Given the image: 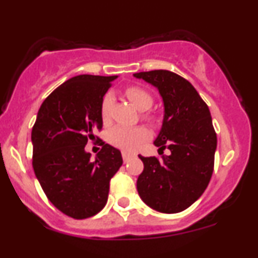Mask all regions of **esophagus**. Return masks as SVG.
Wrapping results in <instances>:
<instances>
[{"mask_svg": "<svg viewBox=\"0 0 258 258\" xmlns=\"http://www.w3.org/2000/svg\"><path fill=\"white\" fill-rule=\"evenodd\" d=\"M132 158V155L131 154H127L126 152H123L122 153V159H123V162H128L130 161V159Z\"/></svg>", "mask_w": 258, "mask_h": 258, "instance_id": "esophagus-1", "label": "esophagus"}]
</instances>
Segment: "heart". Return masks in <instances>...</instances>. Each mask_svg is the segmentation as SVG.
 <instances>
[{
    "mask_svg": "<svg viewBox=\"0 0 258 258\" xmlns=\"http://www.w3.org/2000/svg\"><path fill=\"white\" fill-rule=\"evenodd\" d=\"M126 96L138 110H148L153 105V97L149 92L143 88L132 86L126 90ZM112 106V96L108 93L103 98L102 106H100V116L104 123L110 121V112ZM149 117V116H147ZM149 133L144 127H125L116 126L111 128L108 133V142L111 146L119 148L123 152H133L139 144L143 143L148 138Z\"/></svg>",
    "mask_w": 258,
    "mask_h": 258,
    "instance_id": "obj_1",
    "label": "heart"
}]
</instances>
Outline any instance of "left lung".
Masks as SVG:
<instances>
[{"label":"left lung","mask_w":258,"mask_h":258,"mask_svg":"<svg viewBox=\"0 0 258 258\" xmlns=\"http://www.w3.org/2000/svg\"><path fill=\"white\" fill-rule=\"evenodd\" d=\"M133 76L158 88L164 120L154 144L171 152L161 159L138 155L144 164L138 194L153 210L177 214L199 199L214 172L217 136L211 114L193 85L177 74L152 70Z\"/></svg>","instance_id":"left-lung-1"}]
</instances>
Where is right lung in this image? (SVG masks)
I'll return each instance as SVG.
<instances>
[{"instance_id": "right-lung-1", "label": "right lung", "mask_w": 258, "mask_h": 258, "mask_svg": "<svg viewBox=\"0 0 258 258\" xmlns=\"http://www.w3.org/2000/svg\"><path fill=\"white\" fill-rule=\"evenodd\" d=\"M117 76L79 75L44 99L32 127V167L48 200L76 220L97 215L108 201L109 183L122 165L116 148L103 142L96 159L85 150L102 130L103 97Z\"/></svg>"}]
</instances>
